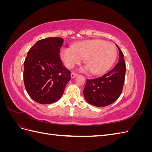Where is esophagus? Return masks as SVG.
Listing matches in <instances>:
<instances>
[{
  "mask_svg": "<svg viewBox=\"0 0 152 152\" xmlns=\"http://www.w3.org/2000/svg\"><path fill=\"white\" fill-rule=\"evenodd\" d=\"M77 75H78L77 73H75V72H72V73H71V77H72V78H74V77H75L77 76Z\"/></svg>",
  "mask_w": 152,
  "mask_h": 152,
  "instance_id": "1",
  "label": "esophagus"
}]
</instances>
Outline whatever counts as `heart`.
I'll return each mask as SVG.
<instances>
[{"label":"heart","mask_w":152,"mask_h":152,"mask_svg":"<svg viewBox=\"0 0 152 152\" xmlns=\"http://www.w3.org/2000/svg\"><path fill=\"white\" fill-rule=\"evenodd\" d=\"M117 56L114 44L103 40H87L77 42L72 48L63 47L60 58L68 68L79 64L82 59L91 73L101 74L112 66Z\"/></svg>","instance_id":"1"}]
</instances>
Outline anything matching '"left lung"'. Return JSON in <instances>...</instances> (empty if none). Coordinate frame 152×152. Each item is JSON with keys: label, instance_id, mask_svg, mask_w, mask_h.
Wrapping results in <instances>:
<instances>
[{"label": "left lung", "instance_id": "1", "mask_svg": "<svg viewBox=\"0 0 152 152\" xmlns=\"http://www.w3.org/2000/svg\"><path fill=\"white\" fill-rule=\"evenodd\" d=\"M119 50L118 63L101 77L87 79L84 89L86 102L98 107L112 104L121 96L125 80L126 66L121 49Z\"/></svg>", "mask_w": 152, "mask_h": 152}]
</instances>
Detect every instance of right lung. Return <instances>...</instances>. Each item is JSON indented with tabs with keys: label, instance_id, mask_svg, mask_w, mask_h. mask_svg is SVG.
<instances>
[{
	"label": "right lung",
	"instance_id": "right-lung-1",
	"mask_svg": "<svg viewBox=\"0 0 152 152\" xmlns=\"http://www.w3.org/2000/svg\"><path fill=\"white\" fill-rule=\"evenodd\" d=\"M63 42L61 37L40 40L27 54L23 72L25 89L40 104L56 102L71 79V72L63 65L59 56Z\"/></svg>",
	"mask_w": 152,
	"mask_h": 152
}]
</instances>
